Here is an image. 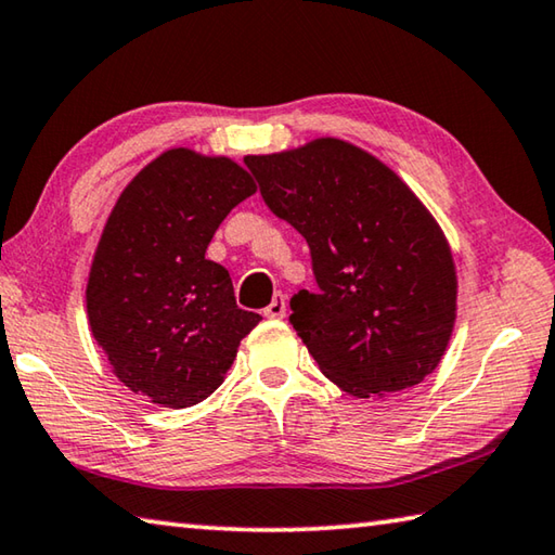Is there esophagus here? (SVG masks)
<instances>
[{
  "instance_id": "1",
  "label": "esophagus",
  "mask_w": 555,
  "mask_h": 555,
  "mask_svg": "<svg viewBox=\"0 0 555 555\" xmlns=\"http://www.w3.org/2000/svg\"><path fill=\"white\" fill-rule=\"evenodd\" d=\"M287 312V305H285V295L278 293L275 297H272V302L262 309V314L270 317V319H283Z\"/></svg>"
}]
</instances>
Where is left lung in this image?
<instances>
[{"mask_svg":"<svg viewBox=\"0 0 555 555\" xmlns=\"http://www.w3.org/2000/svg\"><path fill=\"white\" fill-rule=\"evenodd\" d=\"M275 217L302 233L319 293L289 299L297 336L344 392L385 397L436 371L455 322L453 256L416 194L341 139L248 155Z\"/></svg>","mask_w":555,"mask_h":555,"instance_id":"1","label":"left lung"}]
</instances>
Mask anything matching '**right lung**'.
I'll return each instance as SVG.
<instances>
[{
	"label": "right lung",
	"mask_w": 555,
	"mask_h": 555,
	"mask_svg": "<svg viewBox=\"0 0 555 555\" xmlns=\"http://www.w3.org/2000/svg\"><path fill=\"white\" fill-rule=\"evenodd\" d=\"M256 192L223 155L170 149L126 184L87 280V317L114 375L184 410L217 390L260 314L238 309L229 270L207 260L227 214Z\"/></svg>",
	"instance_id": "right-lung-1"
}]
</instances>
